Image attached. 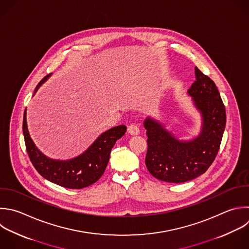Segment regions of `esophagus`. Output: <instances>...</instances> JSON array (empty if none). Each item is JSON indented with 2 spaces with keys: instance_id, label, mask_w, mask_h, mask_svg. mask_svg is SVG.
Wrapping results in <instances>:
<instances>
[{
  "instance_id": "obj_1",
  "label": "esophagus",
  "mask_w": 249,
  "mask_h": 249,
  "mask_svg": "<svg viewBox=\"0 0 249 249\" xmlns=\"http://www.w3.org/2000/svg\"><path fill=\"white\" fill-rule=\"evenodd\" d=\"M127 131H128V133L131 134V135H137V134H139V132H140L138 125L135 124H130L127 126Z\"/></svg>"
}]
</instances>
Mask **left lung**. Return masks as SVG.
Returning a JSON list of instances; mask_svg holds the SVG:
<instances>
[{"mask_svg":"<svg viewBox=\"0 0 249 249\" xmlns=\"http://www.w3.org/2000/svg\"><path fill=\"white\" fill-rule=\"evenodd\" d=\"M196 81L188 89L202 117L201 131L190 141H180L154 119L144 122L148 136L145 163L159 180L183 183L204 173L215 160L226 125V111L214 82L195 67Z\"/></svg>","mask_w":249,"mask_h":249,"instance_id":"obj_1","label":"left lung"}]
</instances>
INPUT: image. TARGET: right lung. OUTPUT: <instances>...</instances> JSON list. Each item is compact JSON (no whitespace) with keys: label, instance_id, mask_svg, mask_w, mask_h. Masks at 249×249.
Returning <instances> with one entry per match:
<instances>
[{"label":"right lung","instance_id":"add662e5","mask_svg":"<svg viewBox=\"0 0 249 249\" xmlns=\"http://www.w3.org/2000/svg\"><path fill=\"white\" fill-rule=\"evenodd\" d=\"M51 76H46L36 87L34 94ZM23 135L26 150L36 170L47 180L68 189H83L95 183L104 173L111 150L126 131L122 124L103 132L82 155L67 160H53L45 156L32 141L27 128L26 111L23 117Z\"/></svg>","mask_w":249,"mask_h":249}]
</instances>
